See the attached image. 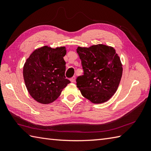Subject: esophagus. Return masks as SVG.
<instances>
[{
    "label": "esophagus",
    "mask_w": 151,
    "mask_h": 151,
    "mask_svg": "<svg viewBox=\"0 0 151 151\" xmlns=\"http://www.w3.org/2000/svg\"><path fill=\"white\" fill-rule=\"evenodd\" d=\"M75 80H76V77H75V76H73L72 78H70V82H75Z\"/></svg>",
    "instance_id": "obj_1"
}]
</instances>
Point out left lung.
Listing matches in <instances>:
<instances>
[{
	"mask_svg": "<svg viewBox=\"0 0 151 151\" xmlns=\"http://www.w3.org/2000/svg\"><path fill=\"white\" fill-rule=\"evenodd\" d=\"M84 75L76 78L77 88L93 103L108 101L116 92L123 74L120 58L112 47L99 44L76 49Z\"/></svg>",
	"mask_w": 151,
	"mask_h": 151,
	"instance_id": "left-lung-1",
	"label": "left lung"
}]
</instances>
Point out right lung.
I'll use <instances>...</instances> for the list:
<instances>
[{"label":"right lung","instance_id":"1","mask_svg":"<svg viewBox=\"0 0 151 151\" xmlns=\"http://www.w3.org/2000/svg\"><path fill=\"white\" fill-rule=\"evenodd\" d=\"M65 47L52 49L44 46L35 50L23 67L27 90L37 102L47 104L58 98L70 82L65 78Z\"/></svg>","mask_w":151,"mask_h":151}]
</instances>
